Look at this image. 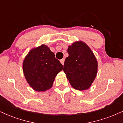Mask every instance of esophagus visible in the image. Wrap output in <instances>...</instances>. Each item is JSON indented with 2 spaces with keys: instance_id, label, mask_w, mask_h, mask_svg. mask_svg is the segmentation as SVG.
<instances>
[{
  "instance_id": "esophagus-1",
  "label": "esophagus",
  "mask_w": 123,
  "mask_h": 123,
  "mask_svg": "<svg viewBox=\"0 0 123 123\" xmlns=\"http://www.w3.org/2000/svg\"><path fill=\"white\" fill-rule=\"evenodd\" d=\"M60 62H61V63H62V65H63V64H64L65 60H63V59H62V60H60Z\"/></svg>"
}]
</instances>
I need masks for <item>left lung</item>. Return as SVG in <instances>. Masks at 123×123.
I'll use <instances>...</instances> for the list:
<instances>
[{
    "label": "left lung",
    "mask_w": 123,
    "mask_h": 123,
    "mask_svg": "<svg viewBox=\"0 0 123 123\" xmlns=\"http://www.w3.org/2000/svg\"><path fill=\"white\" fill-rule=\"evenodd\" d=\"M63 71L73 88L79 91L91 87L98 72V62L92 50L82 41L68 46Z\"/></svg>",
    "instance_id": "left-lung-1"
}]
</instances>
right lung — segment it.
I'll use <instances>...</instances> for the list:
<instances>
[{
  "label": "right lung",
  "mask_w": 123,
  "mask_h": 123,
  "mask_svg": "<svg viewBox=\"0 0 123 123\" xmlns=\"http://www.w3.org/2000/svg\"><path fill=\"white\" fill-rule=\"evenodd\" d=\"M62 69V65L45 44L30 50L22 63L25 79L36 91L51 88L56 76Z\"/></svg>",
  "instance_id": "right-lung-1"
}]
</instances>
